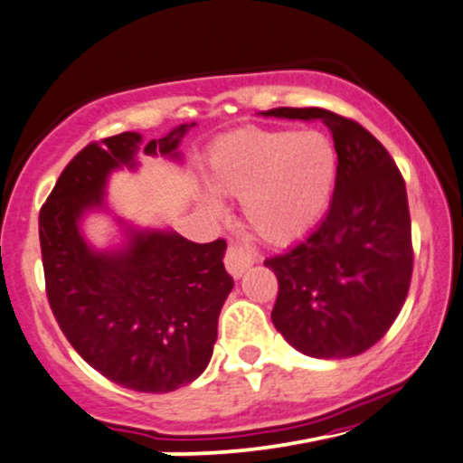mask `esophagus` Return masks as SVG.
Instances as JSON below:
<instances>
[{"instance_id": "esophagus-1", "label": "esophagus", "mask_w": 463, "mask_h": 463, "mask_svg": "<svg viewBox=\"0 0 463 463\" xmlns=\"http://www.w3.org/2000/svg\"><path fill=\"white\" fill-rule=\"evenodd\" d=\"M254 250L243 246V243H228L226 254H224V265L228 269V274L232 278H241L246 274L248 267L254 265Z\"/></svg>"}]
</instances>
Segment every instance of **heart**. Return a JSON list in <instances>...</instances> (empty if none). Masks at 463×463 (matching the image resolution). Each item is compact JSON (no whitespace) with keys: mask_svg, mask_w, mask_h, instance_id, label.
<instances>
[{"mask_svg":"<svg viewBox=\"0 0 463 463\" xmlns=\"http://www.w3.org/2000/svg\"><path fill=\"white\" fill-rule=\"evenodd\" d=\"M336 178V150L321 131L241 129L222 137L207 159L217 196L243 200L250 228L269 243H291L319 220ZM211 211L220 203L207 198Z\"/></svg>","mask_w":463,"mask_h":463,"instance_id":"b5f03b06","label":"heart"}]
</instances>
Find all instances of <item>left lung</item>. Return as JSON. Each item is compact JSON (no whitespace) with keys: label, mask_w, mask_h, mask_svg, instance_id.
Masks as SVG:
<instances>
[{"label":"left lung","mask_w":463,"mask_h":463,"mask_svg":"<svg viewBox=\"0 0 463 463\" xmlns=\"http://www.w3.org/2000/svg\"><path fill=\"white\" fill-rule=\"evenodd\" d=\"M265 116L326 122L338 157L321 224L285 254L265 259L278 278L271 321L306 355H358L391 330L410 291L414 248L403 175L352 118L321 108H276Z\"/></svg>","instance_id":"8db88e82"}]
</instances>
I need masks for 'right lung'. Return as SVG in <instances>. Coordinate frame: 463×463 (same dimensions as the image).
<instances>
[{"label": "right lung", "instance_id": "add662e5", "mask_svg": "<svg viewBox=\"0 0 463 463\" xmlns=\"http://www.w3.org/2000/svg\"><path fill=\"white\" fill-rule=\"evenodd\" d=\"M189 125L144 146L175 155ZM137 133L90 142L69 161L38 215L44 288L60 330L109 382L137 392H172L207 369L217 317L231 293L224 239L194 243L175 232H136L118 254L86 246L77 220L103 204L109 170L140 146Z\"/></svg>", "mask_w": 463, "mask_h": 463}]
</instances>
